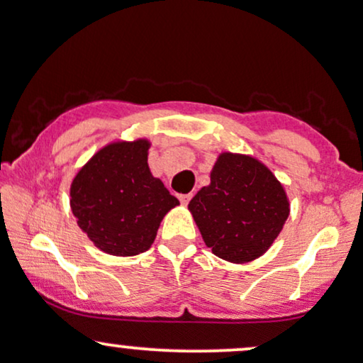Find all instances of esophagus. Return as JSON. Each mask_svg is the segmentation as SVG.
Here are the masks:
<instances>
[{
    "instance_id": "1",
    "label": "esophagus",
    "mask_w": 363,
    "mask_h": 363,
    "mask_svg": "<svg viewBox=\"0 0 363 363\" xmlns=\"http://www.w3.org/2000/svg\"><path fill=\"white\" fill-rule=\"evenodd\" d=\"M178 200H180L182 205H186L191 200V194H183V195H178Z\"/></svg>"
}]
</instances>
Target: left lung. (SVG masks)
<instances>
[{
    "mask_svg": "<svg viewBox=\"0 0 363 363\" xmlns=\"http://www.w3.org/2000/svg\"><path fill=\"white\" fill-rule=\"evenodd\" d=\"M189 210L217 257L244 264L261 257L277 239L289 217V200L266 164L223 151L210 172V185L196 191Z\"/></svg>",
    "mask_w": 363,
    "mask_h": 363,
    "instance_id": "1",
    "label": "left lung"
}]
</instances>
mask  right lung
<instances>
[{
	"mask_svg": "<svg viewBox=\"0 0 363 363\" xmlns=\"http://www.w3.org/2000/svg\"><path fill=\"white\" fill-rule=\"evenodd\" d=\"M151 143L113 141L79 169L70 185L77 225L111 256H136L155 242L163 217L180 205L147 167Z\"/></svg>",
	"mask_w": 363,
	"mask_h": 363,
	"instance_id": "1",
	"label": "right lung"
}]
</instances>
